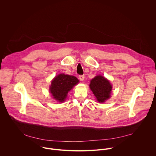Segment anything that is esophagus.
Segmentation results:
<instances>
[{
    "label": "esophagus",
    "mask_w": 156,
    "mask_h": 156,
    "mask_svg": "<svg viewBox=\"0 0 156 156\" xmlns=\"http://www.w3.org/2000/svg\"><path fill=\"white\" fill-rule=\"evenodd\" d=\"M78 78L80 81H83L84 80V75H79Z\"/></svg>",
    "instance_id": "esophagus-1"
}]
</instances>
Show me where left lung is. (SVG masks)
Returning a JSON list of instances; mask_svg holds the SVG:
<instances>
[{
	"label": "left lung",
	"mask_w": 156,
	"mask_h": 156,
	"mask_svg": "<svg viewBox=\"0 0 156 156\" xmlns=\"http://www.w3.org/2000/svg\"><path fill=\"white\" fill-rule=\"evenodd\" d=\"M90 87L99 103L104 102L111 96L112 86L103 76L98 75L92 79Z\"/></svg>",
	"instance_id": "obj_1"
}]
</instances>
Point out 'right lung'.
I'll list each match as a JSON object with an SVG mask.
<instances>
[{"label": "right lung", "mask_w": 156, "mask_h": 156, "mask_svg": "<svg viewBox=\"0 0 156 156\" xmlns=\"http://www.w3.org/2000/svg\"><path fill=\"white\" fill-rule=\"evenodd\" d=\"M78 82V78L74 76L61 73L51 81L49 91L55 100L63 102L66 99L68 93Z\"/></svg>", "instance_id": "right-lung-1"}]
</instances>
